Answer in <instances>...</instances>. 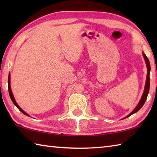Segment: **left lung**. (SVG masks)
Returning a JSON list of instances; mask_svg holds the SVG:
<instances>
[{"label":"left lung","instance_id":"1","mask_svg":"<svg viewBox=\"0 0 157 157\" xmlns=\"http://www.w3.org/2000/svg\"><path fill=\"white\" fill-rule=\"evenodd\" d=\"M142 54H143V56L144 57V59L145 61V63H146V66H147V78H146V82H145V89H144V91H143V94L141 98H140V100L139 101V104L137 105V106L136 107V108L134 109V110H133L131 113H130L129 115H127L126 117H124V118H127V117L130 116L132 114H134L135 113H136L138 111H139L140 108H141L143 105H144V103L145 102V100H147V95H148V93H149V90H150V62H149V59L146 56L145 54L143 52H142Z\"/></svg>","mask_w":157,"mask_h":157}]
</instances>
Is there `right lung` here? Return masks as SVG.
<instances>
[{"mask_svg":"<svg viewBox=\"0 0 157 157\" xmlns=\"http://www.w3.org/2000/svg\"><path fill=\"white\" fill-rule=\"evenodd\" d=\"M8 90H9V94H10V98H11V100H12V101L13 102V103H14V105L16 106V107H17L18 109H19L21 112H22L23 113H24L25 115H26V116H30L28 115V114L25 112V111H23L22 109H21L19 106H18V105L17 104V102H16V100H15V98H14V95H13V94H12V89H11V85H10V73L9 74V75H8Z\"/></svg>","mask_w":157,"mask_h":157,"instance_id":"obj_1","label":"right lung"}]
</instances>
